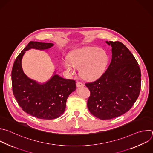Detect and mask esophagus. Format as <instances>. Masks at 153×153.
<instances>
[{
    "label": "esophagus",
    "mask_w": 153,
    "mask_h": 153,
    "mask_svg": "<svg viewBox=\"0 0 153 153\" xmlns=\"http://www.w3.org/2000/svg\"><path fill=\"white\" fill-rule=\"evenodd\" d=\"M84 85V84L81 82H76V86L78 87H82Z\"/></svg>",
    "instance_id": "esophagus-1"
}]
</instances>
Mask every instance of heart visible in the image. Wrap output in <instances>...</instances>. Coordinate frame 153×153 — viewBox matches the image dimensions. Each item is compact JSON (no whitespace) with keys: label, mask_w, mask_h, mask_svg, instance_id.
Wrapping results in <instances>:
<instances>
[{"label":"heart","mask_w":153,"mask_h":153,"mask_svg":"<svg viewBox=\"0 0 153 153\" xmlns=\"http://www.w3.org/2000/svg\"><path fill=\"white\" fill-rule=\"evenodd\" d=\"M69 62L65 63V67L71 73L75 69L81 70V76L91 80L100 76L105 71L108 62L107 53L98 48H88L78 51L71 55Z\"/></svg>","instance_id":"1"}]
</instances>
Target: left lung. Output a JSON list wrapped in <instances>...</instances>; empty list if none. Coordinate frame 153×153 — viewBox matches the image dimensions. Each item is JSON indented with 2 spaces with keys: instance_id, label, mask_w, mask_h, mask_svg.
I'll list each match as a JSON object with an SVG mask.
<instances>
[{
  "instance_id": "obj_1",
  "label": "left lung",
  "mask_w": 153,
  "mask_h": 153,
  "mask_svg": "<svg viewBox=\"0 0 153 153\" xmlns=\"http://www.w3.org/2000/svg\"><path fill=\"white\" fill-rule=\"evenodd\" d=\"M112 47L111 63L97 79L85 83L90 95L87 105L94 116L111 119L127 112L139 95L141 72L129 49L120 42H106Z\"/></svg>"
}]
</instances>
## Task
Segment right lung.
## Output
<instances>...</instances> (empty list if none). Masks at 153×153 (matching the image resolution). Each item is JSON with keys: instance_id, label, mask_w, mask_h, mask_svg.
<instances>
[{"instance_id": "obj_1", "label": "right lung", "mask_w": 153, "mask_h": 153, "mask_svg": "<svg viewBox=\"0 0 153 153\" xmlns=\"http://www.w3.org/2000/svg\"><path fill=\"white\" fill-rule=\"evenodd\" d=\"M53 45L30 42L16 59L11 72L13 91L17 103L25 112L42 119H53L62 115L69 95L76 89L75 80L66 79L58 75L46 83L39 84L24 74L21 61L26 51L31 48L45 50Z\"/></svg>"}]
</instances>
